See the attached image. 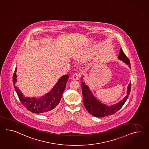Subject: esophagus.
Wrapping results in <instances>:
<instances>
[{
    "instance_id": "34e87169",
    "label": "esophagus",
    "mask_w": 149,
    "mask_h": 149,
    "mask_svg": "<svg viewBox=\"0 0 149 149\" xmlns=\"http://www.w3.org/2000/svg\"><path fill=\"white\" fill-rule=\"evenodd\" d=\"M80 77V74L79 73H74L72 76V79L74 80H76V79H78Z\"/></svg>"
}]
</instances>
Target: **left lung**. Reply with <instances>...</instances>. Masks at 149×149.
<instances>
[{"mask_svg":"<svg viewBox=\"0 0 149 149\" xmlns=\"http://www.w3.org/2000/svg\"><path fill=\"white\" fill-rule=\"evenodd\" d=\"M118 58L119 59L122 60L124 63H125L128 65L130 69H131L130 61L124 53L122 49H120L119 54ZM81 79L82 80H83V77H81ZM81 83L84 106L91 115L97 117H102L114 114L119 109H120V108L123 106L126 100L128 98V97L130 95L131 86V83L129 84L127 86V95L122 100H120L118 103L116 104L112 105L111 106H108L106 104L101 103L93 95V93L90 90L88 86L85 84L84 82L81 81Z\"/></svg>","mask_w":149,"mask_h":149,"instance_id":"obj_1","label":"left lung"}]
</instances>
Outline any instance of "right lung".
<instances>
[{"instance_id": "right-lung-1", "label": "right lung", "mask_w": 149, "mask_h": 149, "mask_svg": "<svg viewBox=\"0 0 149 149\" xmlns=\"http://www.w3.org/2000/svg\"><path fill=\"white\" fill-rule=\"evenodd\" d=\"M16 71L17 69L15 68L13 75L14 88L20 102L28 110L35 113H45L53 110L59 104L69 79L68 75L65 74L61 77L54 88L45 95L38 98H36L35 97L30 98L24 97L19 88L15 86V83L17 82Z\"/></svg>"}]
</instances>
